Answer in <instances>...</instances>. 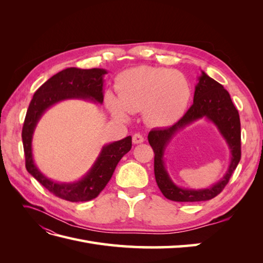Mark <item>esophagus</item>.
Returning a JSON list of instances; mask_svg holds the SVG:
<instances>
[{
    "mask_svg": "<svg viewBox=\"0 0 263 263\" xmlns=\"http://www.w3.org/2000/svg\"><path fill=\"white\" fill-rule=\"evenodd\" d=\"M133 142L135 145H138L141 144V142H144V137H142L141 134H134L133 135Z\"/></svg>",
    "mask_w": 263,
    "mask_h": 263,
    "instance_id": "obj_1",
    "label": "esophagus"
}]
</instances>
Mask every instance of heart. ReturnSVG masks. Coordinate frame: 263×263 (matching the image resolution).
Listing matches in <instances>:
<instances>
[{"label":"heart","instance_id":"obj_1","mask_svg":"<svg viewBox=\"0 0 263 263\" xmlns=\"http://www.w3.org/2000/svg\"><path fill=\"white\" fill-rule=\"evenodd\" d=\"M117 98L106 94V104L118 119L128 113L144 110L147 121L164 125L176 121L189 105L192 89L186 77L179 71L155 67H138L118 78Z\"/></svg>","mask_w":263,"mask_h":263}]
</instances>
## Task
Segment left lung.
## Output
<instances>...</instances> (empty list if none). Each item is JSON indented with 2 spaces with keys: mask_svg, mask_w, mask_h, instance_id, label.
I'll list each match as a JSON object with an SVG mask.
<instances>
[{
  "mask_svg": "<svg viewBox=\"0 0 263 263\" xmlns=\"http://www.w3.org/2000/svg\"><path fill=\"white\" fill-rule=\"evenodd\" d=\"M203 117L214 122L226 138L232 153V160L229 171L216 185L202 190L183 189L174 184L165 170L163 161L164 149L180 129ZM240 118L229 93L220 83L202 71V76L198 78V83L195 86L193 104L187 112L176 124L165 128H155L150 130L148 135V141L155 153L156 182L162 194L168 200L174 202H202L217 196L229 182L240 161Z\"/></svg>",
  "mask_w": 263,
  "mask_h": 263,
  "instance_id": "1",
  "label": "left lung"
}]
</instances>
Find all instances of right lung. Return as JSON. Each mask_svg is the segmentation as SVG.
I'll list each match as a JSON object with an SVG mask.
<instances>
[{"mask_svg": "<svg viewBox=\"0 0 263 263\" xmlns=\"http://www.w3.org/2000/svg\"><path fill=\"white\" fill-rule=\"evenodd\" d=\"M104 69L67 68L47 80L35 92L24 121L22 139L27 171L50 193L70 202H86L97 197L112 178L117 163L132 148V137L108 144L102 148L91 170L73 183H58L39 171L33 159L31 139L35 127L43 114L55 103L69 99L90 100L103 103Z\"/></svg>", "mask_w": 263, "mask_h": 263, "instance_id": "obj_1", "label": "right lung"}]
</instances>
